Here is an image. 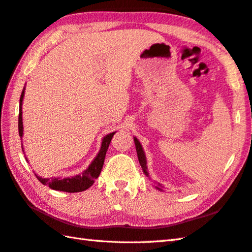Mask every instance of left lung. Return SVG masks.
I'll return each instance as SVG.
<instances>
[{"mask_svg": "<svg viewBox=\"0 0 252 252\" xmlns=\"http://www.w3.org/2000/svg\"><path fill=\"white\" fill-rule=\"evenodd\" d=\"M134 143H135V148H136V153H137V158H138V161H140V164H141V167H142L143 172L149 179V173H148V169H147V161H146L145 152H144V149L142 147V144L140 143V141H138L135 136H134ZM154 187L156 189H158V190L163 191L161 184H159V183L154 184Z\"/></svg>", "mask_w": 252, "mask_h": 252, "instance_id": "8db88e82", "label": "left lung"}]
</instances>
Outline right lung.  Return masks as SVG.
<instances>
[{"instance_id":"1","label":"right lung","mask_w":252,"mask_h":252,"mask_svg":"<svg viewBox=\"0 0 252 252\" xmlns=\"http://www.w3.org/2000/svg\"><path fill=\"white\" fill-rule=\"evenodd\" d=\"M25 96V88L21 92L20 95V100H19V117H18V132L19 136L23 138L24 135V125H23V100ZM116 132H111L109 134H107L103 137L101 140V145L98 154L96 155V157L93 159V161L90 163L89 167L85 169L82 173L77 174L71 178H42V176L37 175L36 179L39 180L43 185H47L52 189L55 190H61V191H67V192H79L83 191L85 189H90L91 186L93 185L95 182V179L98 178L101 169H103L104 160L106 156V152L109 147V144L111 142L112 136L115 135ZM21 149H23L24 155V145L21 144ZM27 161H28V158L25 157ZM29 162V161H28Z\"/></svg>"}]
</instances>
